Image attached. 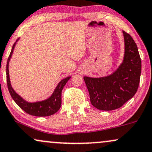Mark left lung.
<instances>
[{
  "label": "left lung",
  "mask_w": 152,
  "mask_h": 152,
  "mask_svg": "<svg viewBox=\"0 0 152 152\" xmlns=\"http://www.w3.org/2000/svg\"><path fill=\"white\" fill-rule=\"evenodd\" d=\"M122 32L125 56L118 69L105 77H83L91 104L100 110H113L122 107L134 96L140 84L142 62L137 47L128 33Z\"/></svg>",
  "instance_id": "8db88e82"
}]
</instances>
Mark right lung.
<instances>
[{
    "label": "right lung",
    "instance_id": "obj_1",
    "mask_svg": "<svg viewBox=\"0 0 152 152\" xmlns=\"http://www.w3.org/2000/svg\"><path fill=\"white\" fill-rule=\"evenodd\" d=\"M18 39H19V38L14 43L13 46L12 47L11 52H10V54L8 58V61H7L6 79L9 93H10V96H11L12 99L14 100V101L17 103V105L22 110H23L25 112L31 115L37 117H46L52 115L57 112L58 110L60 109V107H61L62 89L64 87V86L67 83V81L70 79L71 76H69V77H66L64 78L63 80H61L58 83V85L56 86L55 90L53 92L52 96L49 97V98H47V99L42 100V101L34 102V103H30V102H27L26 100H24L12 88L10 81V76H9L8 70L9 61H10V58H11L12 52H13L15 44Z\"/></svg>",
    "mask_w": 152,
    "mask_h": 152
}]
</instances>
